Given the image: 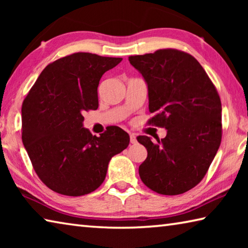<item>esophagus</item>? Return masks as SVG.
<instances>
[{"instance_id":"obj_1","label":"esophagus","mask_w":248,"mask_h":248,"mask_svg":"<svg viewBox=\"0 0 248 248\" xmlns=\"http://www.w3.org/2000/svg\"><path fill=\"white\" fill-rule=\"evenodd\" d=\"M130 142H131L132 144L137 143V137L134 133H130Z\"/></svg>"}]
</instances>
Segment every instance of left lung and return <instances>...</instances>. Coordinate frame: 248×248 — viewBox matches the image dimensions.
Returning <instances> with one entry per match:
<instances>
[{"label":"left lung","mask_w":248,"mask_h":248,"mask_svg":"<svg viewBox=\"0 0 248 248\" xmlns=\"http://www.w3.org/2000/svg\"><path fill=\"white\" fill-rule=\"evenodd\" d=\"M129 61L148 83L153 114L148 124L167 129L161 140L137 137L148 150L140 178L157 194H184L202 180L219 150V93L199 62L182 50L159 49Z\"/></svg>","instance_id":"8db88e82"}]
</instances>
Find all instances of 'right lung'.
<instances>
[{
	"label": "right lung",
	"instance_id": "add662e5",
	"mask_svg": "<svg viewBox=\"0 0 248 248\" xmlns=\"http://www.w3.org/2000/svg\"><path fill=\"white\" fill-rule=\"evenodd\" d=\"M123 58L77 52L49 63L22 105V139L33 170L50 189L83 196L97 189L108 163L127 148L129 134L109 125L99 137L83 128L98 108L97 87Z\"/></svg>",
	"mask_w": 248,
	"mask_h": 248
}]
</instances>
